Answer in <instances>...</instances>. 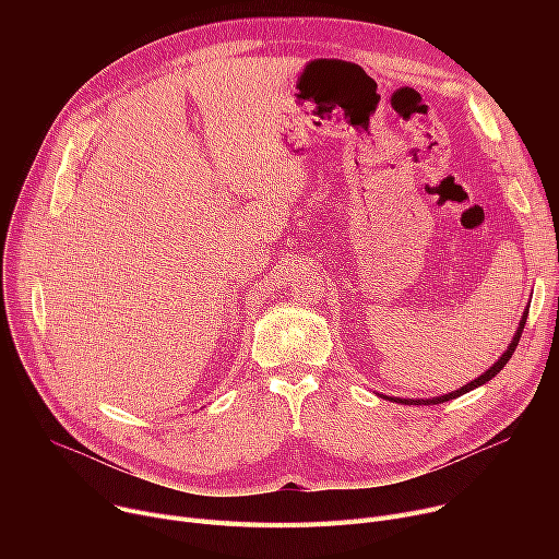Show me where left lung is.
Returning <instances> with one entry per match:
<instances>
[{"mask_svg": "<svg viewBox=\"0 0 559 559\" xmlns=\"http://www.w3.org/2000/svg\"><path fill=\"white\" fill-rule=\"evenodd\" d=\"M525 319H527V310L523 312V317H521V324H519V331H516V335L512 337V344L508 346V350H506V354L501 356V360H498L493 367H489L480 378L472 380V383H466L462 390H455V392H451V394L437 396V399H426V401H424V399H417V401H413V399H392V401H396V403H405V405H437V403H447V401H451V399H457V396H462V394H466V392H472V390H476V388L485 385L487 380H491L498 371H501V369L508 365V360L512 358L514 348H516V344H519V340H521V333H523V326H525Z\"/></svg>", "mask_w": 559, "mask_h": 559, "instance_id": "obj_1", "label": "left lung"}]
</instances>
